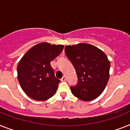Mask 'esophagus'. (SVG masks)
Here are the masks:
<instances>
[{"label":"esophagus","mask_w":130,"mask_h":130,"mask_svg":"<svg viewBox=\"0 0 130 130\" xmlns=\"http://www.w3.org/2000/svg\"><path fill=\"white\" fill-rule=\"evenodd\" d=\"M66 77L65 76H64L62 78H61V81H62V82H64V81H66Z\"/></svg>","instance_id":"34e87169"}]
</instances>
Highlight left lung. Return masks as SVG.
<instances>
[{
    "mask_svg": "<svg viewBox=\"0 0 130 130\" xmlns=\"http://www.w3.org/2000/svg\"><path fill=\"white\" fill-rule=\"evenodd\" d=\"M64 51L78 76L76 85L70 87L73 95L83 101L96 99L102 93L110 77V62L106 54L85 43L66 46Z\"/></svg>",
    "mask_w": 130,
    "mask_h": 130,
    "instance_id": "left-lung-1",
    "label": "left lung"
}]
</instances>
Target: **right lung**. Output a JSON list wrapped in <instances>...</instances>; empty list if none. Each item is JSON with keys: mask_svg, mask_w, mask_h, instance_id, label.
<instances>
[{"mask_svg": "<svg viewBox=\"0 0 130 130\" xmlns=\"http://www.w3.org/2000/svg\"><path fill=\"white\" fill-rule=\"evenodd\" d=\"M63 45L42 42L28 50L17 66L18 80L28 96L44 101L53 96L60 80L55 77L50 62L62 52Z\"/></svg>", "mask_w": 130, "mask_h": 130, "instance_id": "right-lung-1", "label": "right lung"}]
</instances>
